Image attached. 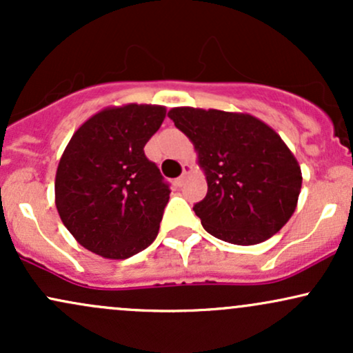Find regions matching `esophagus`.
Masks as SVG:
<instances>
[{
	"label": "esophagus",
	"instance_id": "esophagus-1",
	"mask_svg": "<svg viewBox=\"0 0 353 353\" xmlns=\"http://www.w3.org/2000/svg\"><path fill=\"white\" fill-rule=\"evenodd\" d=\"M189 171H190V165H189V164H184V171H182V174H181V176H179V177H177V179H176V182H177V184H179V185H182V184H184V181H185V177H188V174H189Z\"/></svg>",
	"mask_w": 353,
	"mask_h": 353
}]
</instances>
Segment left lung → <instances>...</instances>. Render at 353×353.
Instances as JSON below:
<instances>
[{
	"instance_id": "left-lung-1",
	"label": "left lung",
	"mask_w": 353,
	"mask_h": 353,
	"mask_svg": "<svg viewBox=\"0 0 353 353\" xmlns=\"http://www.w3.org/2000/svg\"><path fill=\"white\" fill-rule=\"evenodd\" d=\"M168 116L199 152L208 194L194 212L210 236L254 245L287 224L302 174L272 128L250 114L217 109L174 108Z\"/></svg>"
}]
</instances>
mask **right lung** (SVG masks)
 Listing matches in <instances>:
<instances>
[{
	"instance_id": "add662e5",
	"label": "right lung",
	"mask_w": 353,
	"mask_h": 353,
	"mask_svg": "<svg viewBox=\"0 0 353 353\" xmlns=\"http://www.w3.org/2000/svg\"><path fill=\"white\" fill-rule=\"evenodd\" d=\"M165 108L125 104L98 112L71 137L56 172V208L81 245L128 259L151 245L169 202L168 181L144 154Z\"/></svg>"
}]
</instances>
